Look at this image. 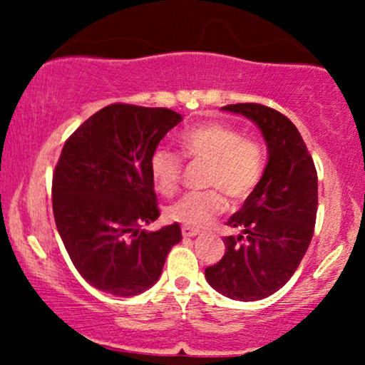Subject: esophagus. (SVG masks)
Wrapping results in <instances>:
<instances>
[{
	"label": "esophagus",
	"instance_id": "34e87169",
	"mask_svg": "<svg viewBox=\"0 0 365 365\" xmlns=\"http://www.w3.org/2000/svg\"><path fill=\"white\" fill-rule=\"evenodd\" d=\"M181 231H182V236L184 237H194V236H197V234H199L197 229L189 227V226H182Z\"/></svg>",
	"mask_w": 365,
	"mask_h": 365
}]
</instances>
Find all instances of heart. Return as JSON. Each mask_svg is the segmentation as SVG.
<instances>
[{
  "instance_id": "heart-1",
  "label": "heart",
  "mask_w": 365,
  "mask_h": 365,
  "mask_svg": "<svg viewBox=\"0 0 365 365\" xmlns=\"http://www.w3.org/2000/svg\"><path fill=\"white\" fill-rule=\"evenodd\" d=\"M184 156L206 161L209 166L204 186L216 187L192 192L166 209V219L189 227H204L226 207L221 190L234 202L252 194L264 176L262 146L244 138L239 129L219 121H207L184 131L179 138ZM182 173V159L168 148L154 149L149 158V174L156 191L173 196L178 191ZM220 191L217 192V189Z\"/></svg>"
}]
</instances>
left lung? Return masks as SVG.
Here are the masks:
<instances>
[{"instance_id": "8db88e82", "label": "left lung", "mask_w": 365, "mask_h": 365, "mask_svg": "<svg viewBox=\"0 0 365 365\" xmlns=\"http://www.w3.org/2000/svg\"><path fill=\"white\" fill-rule=\"evenodd\" d=\"M222 109L257 124L269 158L259 186L227 219L237 236L224 237L226 254L204 274L222 296L251 302L279 291L301 264L316 226L317 171L301 133L284 114L257 103Z\"/></svg>"}]
</instances>
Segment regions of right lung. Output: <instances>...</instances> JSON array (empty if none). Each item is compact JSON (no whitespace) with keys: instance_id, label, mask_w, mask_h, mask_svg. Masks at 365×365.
Segmentation results:
<instances>
[{"instance_id":"add662e5","label":"right lung","mask_w":365,"mask_h":365,"mask_svg":"<svg viewBox=\"0 0 365 365\" xmlns=\"http://www.w3.org/2000/svg\"><path fill=\"white\" fill-rule=\"evenodd\" d=\"M182 121L168 108L109 104L66 143L53 174V212L74 267L99 291L129 297L158 282L178 222L149 232L159 217L149 158Z\"/></svg>"}]
</instances>
